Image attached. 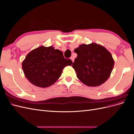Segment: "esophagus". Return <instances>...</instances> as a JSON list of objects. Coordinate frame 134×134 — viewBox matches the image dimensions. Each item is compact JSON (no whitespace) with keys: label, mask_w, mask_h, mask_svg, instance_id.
Returning <instances> with one entry per match:
<instances>
[{"label":"esophagus","mask_w":134,"mask_h":134,"mask_svg":"<svg viewBox=\"0 0 134 134\" xmlns=\"http://www.w3.org/2000/svg\"><path fill=\"white\" fill-rule=\"evenodd\" d=\"M70 59L71 60V61H72V63H73V62H74V58H73V57H71V58H70Z\"/></svg>","instance_id":"34e87169"}]
</instances>
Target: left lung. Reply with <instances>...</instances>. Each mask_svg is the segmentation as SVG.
Masks as SVG:
<instances>
[{"instance_id":"left-lung-1","label":"left lung","mask_w":134,"mask_h":134,"mask_svg":"<svg viewBox=\"0 0 134 134\" xmlns=\"http://www.w3.org/2000/svg\"><path fill=\"white\" fill-rule=\"evenodd\" d=\"M78 55L72 63L76 76L86 86L97 87L104 83L111 75L115 62L104 46L96 43L82 44L75 48Z\"/></svg>"}]
</instances>
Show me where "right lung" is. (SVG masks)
I'll return each instance as SVG.
<instances>
[{"instance_id": "obj_1", "label": "right lung", "mask_w": 134, "mask_h": 134, "mask_svg": "<svg viewBox=\"0 0 134 134\" xmlns=\"http://www.w3.org/2000/svg\"><path fill=\"white\" fill-rule=\"evenodd\" d=\"M71 64L70 59L64 58L62 51L52 46H41L30 52L22 65L30 82L38 87L46 88L54 84L62 75L63 69Z\"/></svg>"}]
</instances>
